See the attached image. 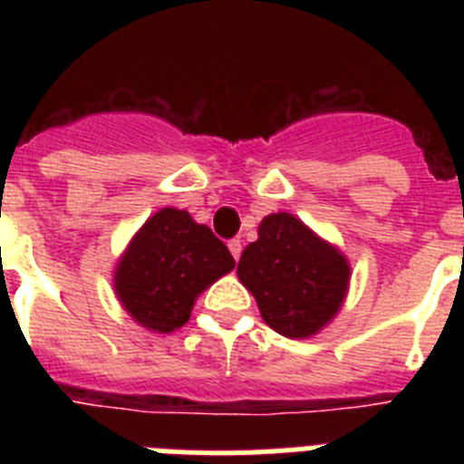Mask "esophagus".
Returning <instances> with one entry per match:
<instances>
[{"label": "esophagus", "instance_id": "obj_1", "mask_svg": "<svg viewBox=\"0 0 464 464\" xmlns=\"http://www.w3.org/2000/svg\"><path fill=\"white\" fill-rule=\"evenodd\" d=\"M227 248H229V253H232V257H235V260H239V257H241V241L239 239H229Z\"/></svg>", "mask_w": 464, "mask_h": 464}]
</instances>
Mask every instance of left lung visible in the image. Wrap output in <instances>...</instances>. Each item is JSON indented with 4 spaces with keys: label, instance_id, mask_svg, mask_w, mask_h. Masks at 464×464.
Returning a JSON list of instances; mask_svg holds the SVG:
<instances>
[{
    "label": "left lung",
    "instance_id": "left-lung-1",
    "mask_svg": "<svg viewBox=\"0 0 464 464\" xmlns=\"http://www.w3.org/2000/svg\"><path fill=\"white\" fill-rule=\"evenodd\" d=\"M241 283L272 330L290 339L315 334L334 318L348 288V262L290 213H272L241 253Z\"/></svg>",
    "mask_w": 464,
    "mask_h": 464
}]
</instances>
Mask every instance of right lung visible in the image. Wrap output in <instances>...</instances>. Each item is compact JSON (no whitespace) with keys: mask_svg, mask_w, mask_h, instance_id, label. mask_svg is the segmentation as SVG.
<instances>
[{"mask_svg":"<svg viewBox=\"0 0 464 464\" xmlns=\"http://www.w3.org/2000/svg\"><path fill=\"white\" fill-rule=\"evenodd\" d=\"M232 269L235 257L207 225L162 208L118 262L116 293L134 321L167 334L186 325L197 295Z\"/></svg>","mask_w":464,"mask_h":464,"instance_id":"1","label":"right lung"}]
</instances>
